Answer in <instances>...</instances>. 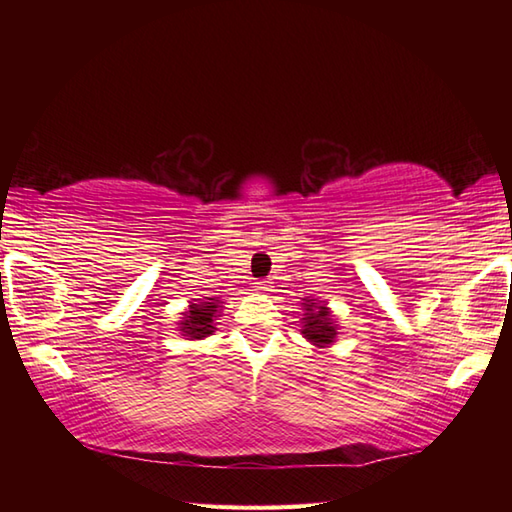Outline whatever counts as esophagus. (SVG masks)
<instances>
[{"mask_svg":"<svg viewBox=\"0 0 512 512\" xmlns=\"http://www.w3.org/2000/svg\"><path fill=\"white\" fill-rule=\"evenodd\" d=\"M255 290H259V292H268V290H273V288H270V284H268V281H257V286H255Z\"/></svg>","mask_w":512,"mask_h":512,"instance_id":"obj_1","label":"esophagus"}]
</instances>
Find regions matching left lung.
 Masks as SVG:
<instances>
[{
	"label": "left lung",
	"mask_w": 512,
	"mask_h": 512,
	"mask_svg": "<svg viewBox=\"0 0 512 512\" xmlns=\"http://www.w3.org/2000/svg\"><path fill=\"white\" fill-rule=\"evenodd\" d=\"M303 306V317H301V334L303 339L308 343H312L319 350H325L339 339V321L332 314V310L328 308L325 301H317V299H306L301 303Z\"/></svg>",
	"instance_id": "8db88e82"
}]
</instances>
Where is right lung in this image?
Instances as JSON below:
<instances>
[{
    "mask_svg": "<svg viewBox=\"0 0 512 512\" xmlns=\"http://www.w3.org/2000/svg\"><path fill=\"white\" fill-rule=\"evenodd\" d=\"M224 308V301L220 297H204L198 301H191V306L180 312L182 319L178 321V330L187 341H202L206 336L213 334L215 319L220 317Z\"/></svg>",
    "mask_w": 512,
    "mask_h": 512,
    "instance_id": "right-lung-1",
    "label": "right lung"
}]
</instances>
